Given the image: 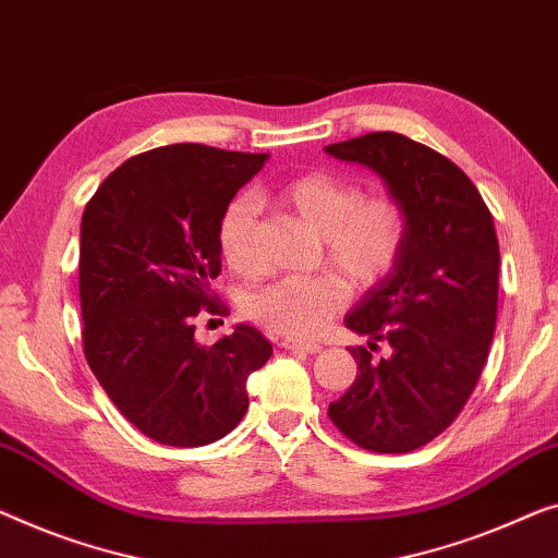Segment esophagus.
I'll return each mask as SVG.
<instances>
[{"label":"esophagus","mask_w":558,"mask_h":558,"mask_svg":"<svg viewBox=\"0 0 558 558\" xmlns=\"http://www.w3.org/2000/svg\"><path fill=\"white\" fill-rule=\"evenodd\" d=\"M280 345L286 348V351H305V353H318L320 351V343H311V340H295V338H282Z\"/></svg>","instance_id":"34e87169"}]
</instances>
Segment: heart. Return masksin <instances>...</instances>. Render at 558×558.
<instances>
[{
  "label": "heart",
  "instance_id": "b5f03b06",
  "mask_svg": "<svg viewBox=\"0 0 558 558\" xmlns=\"http://www.w3.org/2000/svg\"><path fill=\"white\" fill-rule=\"evenodd\" d=\"M280 197L320 235L323 260L344 282L332 276L282 278L247 293L245 311L272 332L307 338L343 305V286L365 290L393 270L409 235V215L393 195H365L359 180L326 170L298 174L280 190ZM255 218V197L243 193L230 199L218 222L222 260L240 276L257 270Z\"/></svg>",
  "mask_w": 558,
  "mask_h": 558
}]
</instances>
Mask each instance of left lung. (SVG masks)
Listing matches in <instances>:
<instances>
[{"label": "left lung", "mask_w": 558, "mask_h": 558, "mask_svg": "<svg viewBox=\"0 0 558 558\" xmlns=\"http://www.w3.org/2000/svg\"><path fill=\"white\" fill-rule=\"evenodd\" d=\"M326 153L378 172L409 215L393 270L345 315L368 345L348 348L359 376L328 415L365 451L409 453L451 426L486 365L498 307L494 218L459 165L398 132ZM380 339L391 353L373 360Z\"/></svg>", "instance_id": "1"}]
</instances>
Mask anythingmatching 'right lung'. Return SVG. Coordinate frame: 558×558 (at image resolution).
Wrapping results in <instances>:
<instances>
[{
	"label": "right lung",
	"mask_w": 558,
	"mask_h": 558,
	"mask_svg": "<svg viewBox=\"0 0 558 558\" xmlns=\"http://www.w3.org/2000/svg\"><path fill=\"white\" fill-rule=\"evenodd\" d=\"M268 155L180 143L124 160L89 199L80 230L82 343L118 411L147 438L193 448L247 411V376L272 345L238 326L195 340L199 311L222 315L218 222Z\"/></svg>",
	"instance_id": "add662e5"
}]
</instances>
